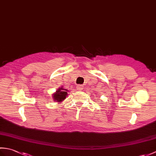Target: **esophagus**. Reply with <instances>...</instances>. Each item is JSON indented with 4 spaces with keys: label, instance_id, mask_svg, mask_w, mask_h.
<instances>
[{
    "label": "esophagus",
    "instance_id": "1",
    "mask_svg": "<svg viewBox=\"0 0 156 156\" xmlns=\"http://www.w3.org/2000/svg\"><path fill=\"white\" fill-rule=\"evenodd\" d=\"M77 89L78 90H82V89H83V86L82 85H80V84H78V85H77Z\"/></svg>",
    "mask_w": 156,
    "mask_h": 156
}]
</instances>
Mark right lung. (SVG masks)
Returning <instances> with one entry per match:
<instances>
[{
    "label": "right lung",
    "instance_id": "right-lung-1",
    "mask_svg": "<svg viewBox=\"0 0 156 156\" xmlns=\"http://www.w3.org/2000/svg\"><path fill=\"white\" fill-rule=\"evenodd\" d=\"M67 90L63 88L62 87L58 88V90H56L55 93L53 94V98H54V101H57L58 102H61L66 98V96L68 95Z\"/></svg>",
    "mask_w": 156,
    "mask_h": 156
}]
</instances>
